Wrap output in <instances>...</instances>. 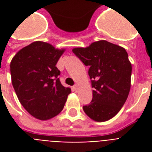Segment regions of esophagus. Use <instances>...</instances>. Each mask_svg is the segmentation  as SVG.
Returning a JSON list of instances; mask_svg holds the SVG:
<instances>
[{
	"instance_id": "1",
	"label": "esophagus",
	"mask_w": 152,
	"mask_h": 152,
	"mask_svg": "<svg viewBox=\"0 0 152 152\" xmlns=\"http://www.w3.org/2000/svg\"><path fill=\"white\" fill-rule=\"evenodd\" d=\"M73 89H74V91H78V89H79V86L78 85H74L73 86Z\"/></svg>"
}]
</instances>
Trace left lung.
<instances>
[{"mask_svg": "<svg viewBox=\"0 0 152 152\" xmlns=\"http://www.w3.org/2000/svg\"><path fill=\"white\" fill-rule=\"evenodd\" d=\"M72 52L89 66L92 100L83 106V111L99 122L113 118L127 99L131 87L132 64L125 49L106 40L95 42L86 48Z\"/></svg>", "mask_w": 152, "mask_h": 152, "instance_id": "1", "label": "left lung"}]
</instances>
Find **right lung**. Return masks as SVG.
I'll return each instance as SVG.
<instances>
[{
  "instance_id": "1",
  "label": "right lung",
  "mask_w": 152,
  "mask_h": 152,
  "mask_svg": "<svg viewBox=\"0 0 152 152\" xmlns=\"http://www.w3.org/2000/svg\"><path fill=\"white\" fill-rule=\"evenodd\" d=\"M64 49L36 41L21 49L10 64L12 83L24 109L39 120H49L63 110L69 88L62 85L56 64Z\"/></svg>"
}]
</instances>
